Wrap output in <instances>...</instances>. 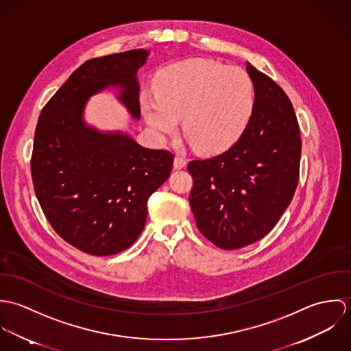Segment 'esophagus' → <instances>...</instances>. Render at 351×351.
<instances>
[{"label": "esophagus", "mask_w": 351, "mask_h": 351, "mask_svg": "<svg viewBox=\"0 0 351 351\" xmlns=\"http://www.w3.org/2000/svg\"><path fill=\"white\" fill-rule=\"evenodd\" d=\"M185 166H186V159L177 155L174 158V169H184Z\"/></svg>", "instance_id": "1"}]
</instances>
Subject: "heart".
<instances>
[{"label": "heart", "mask_w": 351, "mask_h": 351, "mask_svg": "<svg viewBox=\"0 0 351 351\" xmlns=\"http://www.w3.org/2000/svg\"><path fill=\"white\" fill-rule=\"evenodd\" d=\"M254 108V84L239 67L192 59L169 67L155 96L145 95L142 112L151 128L165 136L177 120L200 152L230 149L245 132Z\"/></svg>", "instance_id": "heart-1"}]
</instances>
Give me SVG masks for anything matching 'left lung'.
Returning <instances> with one entry per match:
<instances>
[{"label": "left lung", "instance_id": "left-lung-1", "mask_svg": "<svg viewBox=\"0 0 351 351\" xmlns=\"http://www.w3.org/2000/svg\"><path fill=\"white\" fill-rule=\"evenodd\" d=\"M254 84L250 121L220 155L191 160L189 196L201 234L223 250H237L269 234L299 184L301 138L285 92L247 62Z\"/></svg>", "mask_w": 351, "mask_h": 351}]
</instances>
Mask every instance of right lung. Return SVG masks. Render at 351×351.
Returning a JSON list of instances; mask_svg holds the SVG:
<instances>
[{
	"label": "right lung",
	"mask_w": 351,
	"mask_h": 351,
	"mask_svg": "<svg viewBox=\"0 0 351 351\" xmlns=\"http://www.w3.org/2000/svg\"><path fill=\"white\" fill-rule=\"evenodd\" d=\"M147 56L139 49L86 60L39 116L31 159L36 197L56 234L90 255H113L138 239L147 200L173 167L171 152L84 120L88 100L109 86L119 88L117 99L141 119L136 73Z\"/></svg>",
	"instance_id": "right-lung-1"
}]
</instances>
